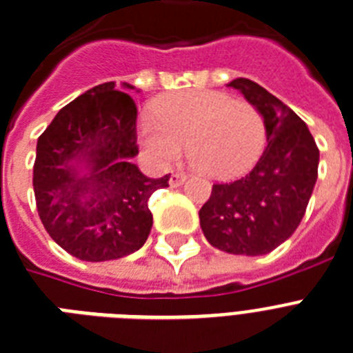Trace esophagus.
I'll return each instance as SVG.
<instances>
[{
    "label": "esophagus",
    "instance_id": "esophagus-1",
    "mask_svg": "<svg viewBox=\"0 0 353 353\" xmlns=\"http://www.w3.org/2000/svg\"><path fill=\"white\" fill-rule=\"evenodd\" d=\"M185 173H182V171H173L170 176V185L171 188H179V185H182L183 182H185Z\"/></svg>",
    "mask_w": 353,
    "mask_h": 353
}]
</instances>
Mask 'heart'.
I'll use <instances>...</instances> for the list:
<instances>
[{
	"instance_id": "heart-1",
	"label": "heart",
	"mask_w": 353,
	"mask_h": 353,
	"mask_svg": "<svg viewBox=\"0 0 353 353\" xmlns=\"http://www.w3.org/2000/svg\"><path fill=\"white\" fill-rule=\"evenodd\" d=\"M139 121V139L159 164L185 150L201 173L216 180L245 174L266 148V121L255 105L209 89L182 90L157 99Z\"/></svg>"
}]
</instances>
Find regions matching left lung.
I'll list each match as a JSON object with an SVG mask.
<instances>
[{
  "instance_id": "left-lung-1",
  "label": "left lung",
  "mask_w": 353,
  "mask_h": 353,
  "mask_svg": "<svg viewBox=\"0 0 353 353\" xmlns=\"http://www.w3.org/2000/svg\"><path fill=\"white\" fill-rule=\"evenodd\" d=\"M228 87L241 90L266 121L268 146L255 168L239 180L214 183L200 209L210 245L234 255H264L293 236L318 179L320 150L296 114L248 78Z\"/></svg>"
}]
</instances>
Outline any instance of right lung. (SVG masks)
<instances>
[{
    "label": "right lung",
    "mask_w": 353,
    "mask_h": 353,
    "mask_svg": "<svg viewBox=\"0 0 353 353\" xmlns=\"http://www.w3.org/2000/svg\"><path fill=\"white\" fill-rule=\"evenodd\" d=\"M135 126V101L107 82L65 105L39 137L33 164L39 218L73 257L121 259L150 236L148 200L170 188V174L148 179L132 164L139 153ZM82 169L87 175L79 174Z\"/></svg>",
    "instance_id": "obj_1"
}]
</instances>
